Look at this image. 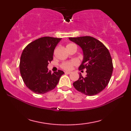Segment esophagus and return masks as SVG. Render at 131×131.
Masks as SVG:
<instances>
[{
    "label": "esophagus",
    "instance_id": "obj_1",
    "mask_svg": "<svg viewBox=\"0 0 131 131\" xmlns=\"http://www.w3.org/2000/svg\"><path fill=\"white\" fill-rule=\"evenodd\" d=\"M65 74H70L71 72H65Z\"/></svg>",
    "mask_w": 131,
    "mask_h": 131
}]
</instances>
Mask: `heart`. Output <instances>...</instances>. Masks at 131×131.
<instances>
[{
	"label": "heart",
	"mask_w": 131,
	"mask_h": 131,
	"mask_svg": "<svg viewBox=\"0 0 131 131\" xmlns=\"http://www.w3.org/2000/svg\"><path fill=\"white\" fill-rule=\"evenodd\" d=\"M75 46L73 44H69L66 46V48L70 47V46ZM78 63V62H77L76 60H73L72 61L70 62H64L62 64L61 67L62 68H63V69L65 70H71L73 68V66L74 65H77Z\"/></svg>",
	"instance_id": "heart-1"
}]
</instances>
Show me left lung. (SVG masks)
<instances>
[{
    "label": "left lung",
    "mask_w": 131,
    "mask_h": 131,
    "mask_svg": "<svg viewBox=\"0 0 131 131\" xmlns=\"http://www.w3.org/2000/svg\"><path fill=\"white\" fill-rule=\"evenodd\" d=\"M69 39L81 48L83 60L79 69H86L87 75L79 79L73 85L78 91L88 96L95 95L107 85L113 70L112 59L105 46L94 37L82 36L69 37Z\"/></svg>",
    "instance_id": "8db88e82"
}]
</instances>
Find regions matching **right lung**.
I'll list each match as a JSON object with an SVG mask.
<instances>
[{
  "instance_id": "right-lung-1",
  "label": "right lung",
  "mask_w": 131,
  "mask_h": 131,
  "mask_svg": "<svg viewBox=\"0 0 131 131\" xmlns=\"http://www.w3.org/2000/svg\"><path fill=\"white\" fill-rule=\"evenodd\" d=\"M61 38L43 37L31 42L22 52L19 70L26 87L37 94L54 89L64 72L51 73L47 68L53 59L55 48Z\"/></svg>"
}]
</instances>
